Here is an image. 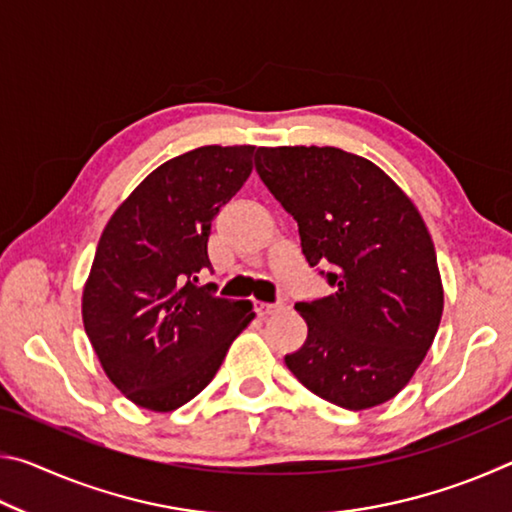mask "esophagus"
Here are the masks:
<instances>
[{
  "label": "esophagus",
  "instance_id": "34e87169",
  "mask_svg": "<svg viewBox=\"0 0 512 512\" xmlns=\"http://www.w3.org/2000/svg\"><path fill=\"white\" fill-rule=\"evenodd\" d=\"M277 311H282V305H268V302H257V314L259 316H273Z\"/></svg>",
  "mask_w": 512,
  "mask_h": 512
}]
</instances>
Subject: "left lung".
<instances>
[{"mask_svg": "<svg viewBox=\"0 0 512 512\" xmlns=\"http://www.w3.org/2000/svg\"><path fill=\"white\" fill-rule=\"evenodd\" d=\"M255 169L298 221L309 266L332 296L296 302L307 341L284 363L350 411L384 404L427 357L445 293L418 207L377 164L336 146H262Z\"/></svg>", "mask_w": 512, "mask_h": 512, "instance_id": "obj_1", "label": "left lung"}]
</instances>
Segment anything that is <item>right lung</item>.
Returning <instances> with one entry per match:
<instances>
[{"label": "right lung", "instance_id": "add662e5", "mask_svg": "<svg viewBox=\"0 0 512 512\" xmlns=\"http://www.w3.org/2000/svg\"><path fill=\"white\" fill-rule=\"evenodd\" d=\"M255 146H201L151 171L110 216L83 289L85 334L133 404L167 413L214 379L255 318L198 287L212 221L253 171Z\"/></svg>", "mask_w": 512, "mask_h": 512}]
</instances>
